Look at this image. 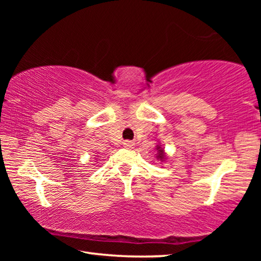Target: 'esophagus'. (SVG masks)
<instances>
[{"label":"esophagus","mask_w":261,"mask_h":261,"mask_svg":"<svg viewBox=\"0 0 261 261\" xmlns=\"http://www.w3.org/2000/svg\"><path fill=\"white\" fill-rule=\"evenodd\" d=\"M123 145H125L126 147H132V146H134V144H132L131 141H125V143L123 144Z\"/></svg>","instance_id":"esophagus-1"}]
</instances>
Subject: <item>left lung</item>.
Masks as SVG:
<instances>
[{"mask_svg": "<svg viewBox=\"0 0 261 261\" xmlns=\"http://www.w3.org/2000/svg\"><path fill=\"white\" fill-rule=\"evenodd\" d=\"M156 149H158V154H156L158 160H160V161L166 160V155H165V151H163V148H161L160 146H158Z\"/></svg>", "mask_w": 261, "mask_h": 261, "instance_id": "left-lung-1", "label": "left lung"}]
</instances>
